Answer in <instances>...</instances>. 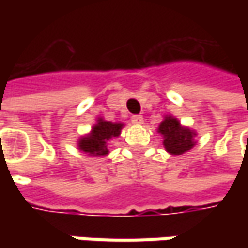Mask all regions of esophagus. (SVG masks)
Listing matches in <instances>:
<instances>
[{"label":"esophagus","instance_id":"34e87169","mask_svg":"<svg viewBox=\"0 0 248 248\" xmlns=\"http://www.w3.org/2000/svg\"><path fill=\"white\" fill-rule=\"evenodd\" d=\"M131 121H132L134 124L139 125V124H142V123H143V117H142V116H138V114H135V116H132V117H131Z\"/></svg>","mask_w":248,"mask_h":248}]
</instances>
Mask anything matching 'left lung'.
<instances>
[{"instance_id":"left-lung-1","label":"left lung","mask_w":248,"mask_h":248,"mask_svg":"<svg viewBox=\"0 0 248 248\" xmlns=\"http://www.w3.org/2000/svg\"><path fill=\"white\" fill-rule=\"evenodd\" d=\"M157 131L163 135L164 148L172 156L184 155L196 145L195 131L182 127L181 123L172 116H166L160 123Z\"/></svg>"}]
</instances>
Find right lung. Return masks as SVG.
Segmentation results:
<instances>
[{
	"label": "right lung",
	"instance_id": "1",
	"mask_svg": "<svg viewBox=\"0 0 248 248\" xmlns=\"http://www.w3.org/2000/svg\"><path fill=\"white\" fill-rule=\"evenodd\" d=\"M123 127H124V124H121V123H111V121H106L99 117L96 120V124L92 127V131L90 134L80 138L78 143H77L78 149L93 157L106 156L109 153L108 140L114 137H119Z\"/></svg>",
	"mask_w": 248,
	"mask_h": 248
}]
</instances>
